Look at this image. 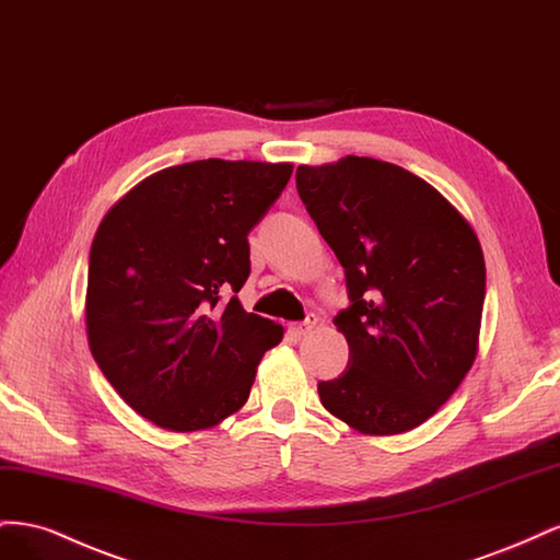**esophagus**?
I'll list each match as a JSON object with an SVG mask.
<instances>
[{
    "instance_id": "34e87169",
    "label": "esophagus",
    "mask_w": 560,
    "mask_h": 560,
    "mask_svg": "<svg viewBox=\"0 0 560 560\" xmlns=\"http://www.w3.org/2000/svg\"><path fill=\"white\" fill-rule=\"evenodd\" d=\"M315 325H317V315L311 313L306 319L299 322V325H292V334L294 336H306V334H311L315 329Z\"/></svg>"
}]
</instances>
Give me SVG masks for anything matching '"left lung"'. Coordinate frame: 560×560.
<instances>
[{
  "label": "left lung",
  "instance_id": "1",
  "mask_svg": "<svg viewBox=\"0 0 560 560\" xmlns=\"http://www.w3.org/2000/svg\"><path fill=\"white\" fill-rule=\"evenodd\" d=\"M296 189L346 268L350 306L334 317L350 360L319 401L362 434L422 425L479 348L486 264L477 233L432 184L395 163L346 156L299 165Z\"/></svg>",
  "mask_w": 560,
  "mask_h": 560
}]
</instances>
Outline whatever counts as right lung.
Wrapping results in <instances>:
<instances>
[{
    "label": "right lung",
    "mask_w": 560,
    "mask_h": 560,
    "mask_svg": "<svg viewBox=\"0 0 560 560\" xmlns=\"http://www.w3.org/2000/svg\"><path fill=\"white\" fill-rule=\"evenodd\" d=\"M292 163L194 161L142 179L105 214L89 259L86 331L118 395L171 432L214 428L247 401L282 325L238 301L247 233ZM234 296L224 302L223 296Z\"/></svg>",
    "instance_id": "obj_1"
}]
</instances>
